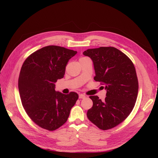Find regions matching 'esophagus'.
I'll use <instances>...</instances> for the list:
<instances>
[{
    "label": "esophagus",
    "instance_id": "esophagus-1",
    "mask_svg": "<svg viewBox=\"0 0 158 158\" xmlns=\"http://www.w3.org/2000/svg\"><path fill=\"white\" fill-rule=\"evenodd\" d=\"M85 98V95L84 94H80L79 95V98L80 99H84Z\"/></svg>",
    "mask_w": 158,
    "mask_h": 158
}]
</instances>
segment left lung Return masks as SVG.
Wrapping results in <instances>:
<instances>
[{
    "label": "left lung",
    "instance_id": "8db88e82",
    "mask_svg": "<svg viewBox=\"0 0 158 158\" xmlns=\"http://www.w3.org/2000/svg\"><path fill=\"white\" fill-rule=\"evenodd\" d=\"M83 55L92 59L94 80L106 84L107 92L104 102L97 95L89 96L93 106L87 117L102 130L112 128L125 120L135 107L138 91L135 67L125 54L113 47L89 49Z\"/></svg>",
    "mask_w": 158,
    "mask_h": 158
}]
</instances>
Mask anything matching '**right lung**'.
I'll return each mask as SVG.
<instances>
[{"label": "right lung", "instance_id": "add662e5", "mask_svg": "<svg viewBox=\"0 0 158 158\" xmlns=\"http://www.w3.org/2000/svg\"><path fill=\"white\" fill-rule=\"evenodd\" d=\"M77 51L56 45L43 47L23 63L18 78L22 106L31 120L48 131L66 122L78 95L55 91L57 80L63 78L68 61Z\"/></svg>", "mask_w": 158, "mask_h": 158}]
</instances>
